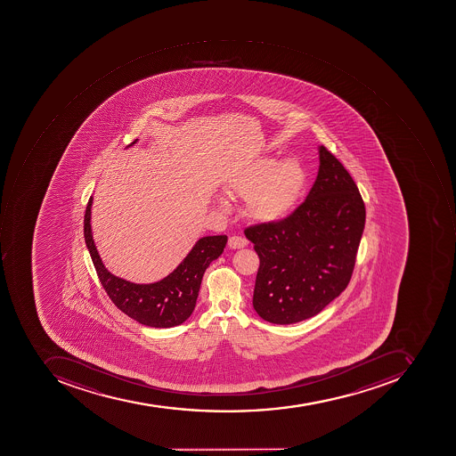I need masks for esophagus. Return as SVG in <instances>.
I'll return each mask as SVG.
<instances>
[{"mask_svg": "<svg viewBox=\"0 0 456 456\" xmlns=\"http://www.w3.org/2000/svg\"><path fill=\"white\" fill-rule=\"evenodd\" d=\"M247 244H248V241L241 236H232L229 239V247L232 249L244 248Z\"/></svg>", "mask_w": 456, "mask_h": 456, "instance_id": "obj_1", "label": "esophagus"}]
</instances>
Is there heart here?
Returning <instances> with one entry per match:
<instances>
[{"label": "heart", "instance_id": "heart-1", "mask_svg": "<svg viewBox=\"0 0 456 456\" xmlns=\"http://www.w3.org/2000/svg\"><path fill=\"white\" fill-rule=\"evenodd\" d=\"M304 172L294 160L277 165L271 158L259 159L230 180L227 190L247 195V212L257 222H273L286 215L298 197ZM219 204L224 201L219 200Z\"/></svg>", "mask_w": 456, "mask_h": 456}]
</instances>
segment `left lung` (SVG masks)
<instances>
[{"label": "left lung", "instance_id": "8db88e82", "mask_svg": "<svg viewBox=\"0 0 456 456\" xmlns=\"http://www.w3.org/2000/svg\"><path fill=\"white\" fill-rule=\"evenodd\" d=\"M306 200L277 222L244 230L259 256L252 305L264 321L292 324L323 311L346 289L364 229L363 200L326 147Z\"/></svg>", "mask_w": 456, "mask_h": 456}]
</instances>
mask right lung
I'll return each instance as SVG.
<instances>
[{
  "label": "right lung",
  "mask_w": 456,
  "mask_h": 456,
  "mask_svg": "<svg viewBox=\"0 0 456 456\" xmlns=\"http://www.w3.org/2000/svg\"><path fill=\"white\" fill-rule=\"evenodd\" d=\"M134 142H137V139L130 145ZM92 204L93 197H90L85 214L86 245L97 271L98 279L110 301L117 305L123 314L144 326L167 329L179 326L187 321L191 316L195 302L199 298L202 276L211 262L224 252L227 236H208L200 239L189 255L183 259L182 264L157 283H130L127 280L110 273L101 261L90 224Z\"/></svg>",
  "instance_id": "obj_1"
}]
</instances>
